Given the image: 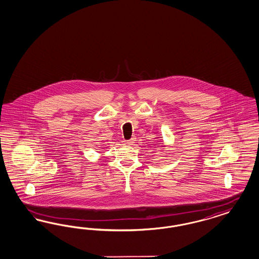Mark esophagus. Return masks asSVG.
Returning a JSON list of instances; mask_svg holds the SVG:
<instances>
[{"label": "esophagus", "mask_w": 259, "mask_h": 259, "mask_svg": "<svg viewBox=\"0 0 259 259\" xmlns=\"http://www.w3.org/2000/svg\"><path fill=\"white\" fill-rule=\"evenodd\" d=\"M136 142V138H132L131 140H129V141H126L125 143H126V144H128V145H132L133 143Z\"/></svg>", "instance_id": "obj_1"}]
</instances>
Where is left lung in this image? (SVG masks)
<instances>
[{"label": "left lung", "mask_w": 259, "mask_h": 259, "mask_svg": "<svg viewBox=\"0 0 259 259\" xmlns=\"http://www.w3.org/2000/svg\"><path fill=\"white\" fill-rule=\"evenodd\" d=\"M161 147H165V146H163V144H161Z\"/></svg>", "instance_id": "obj_1"}]
</instances>
